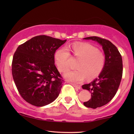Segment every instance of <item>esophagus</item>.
Here are the masks:
<instances>
[{"instance_id":"34e87169","label":"esophagus","mask_w":134,"mask_h":134,"mask_svg":"<svg viewBox=\"0 0 134 134\" xmlns=\"http://www.w3.org/2000/svg\"><path fill=\"white\" fill-rule=\"evenodd\" d=\"M70 84L73 86L74 87H75L76 88H77L78 89H81V86L80 85H76V84H74V83H70Z\"/></svg>"}]
</instances>
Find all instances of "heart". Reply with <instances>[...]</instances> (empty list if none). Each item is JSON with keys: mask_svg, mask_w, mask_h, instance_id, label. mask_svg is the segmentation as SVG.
I'll list each match as a JSON object with an SVG mask.
<instances>
[{"mask_svg": "<svg viewBox=\"0 0 134 134\" xmlns=\"http://www.w3.org/2000/svg\"><path fill=\"white\" fill-rule=\"evenodd\" d=\"M71 51L74 57L79 59L77 70L67 71L64 77L71 82H82L86 78L93 80L98 77L105 67V55L96 47L89 44H76L60 48L54 54V61L59 71L64 72L70 67Z\"/></svg>", "mask_w": 134, "mask_h": 134, "instance_id": "b5f03b06", "label": "heart"}]
</instances>
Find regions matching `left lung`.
<instances>
[{
    "label": "left lung",
    "mask_w": 134,
    "mask_h": 134,
    "mask_svg": "<svg viewBox=\"0 0 134 134\" xmlns=\"http://www.w3.org/2000/svg\"><path fill=\"white\" fill-rule=\"evenodd\" d=\"M84 39L99 42L105 54V67L98 78L82 86L83 89L89 90L92 96L89 100L83 103L84 105L96 109L106 105L116 94L122 77V58L118 49L109 40L95 36Z\"/></svg>",
    "instance_id": "obj_1"
}]
</instances>
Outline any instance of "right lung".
Returning a JSON list of instances; mask_svg holds the SVG:
<instances>
[{
    "label": "right lung",
    "mask_w": 134,
    "mask_h": 134,
    "mask_svg": "<svg viewBox=\"0 0 134 134\" xmlns=\"http://www.w3.org/2000/svg\"><path fill=\"white\" fill-rule=\"evenodd\" d=\"M66 41L39 35L17 48L12 63V77L28 103L44 106L58 96L64 79L54 64V54Z\"/></svg>",
    "instance_id": "1"
}]
</instances>
